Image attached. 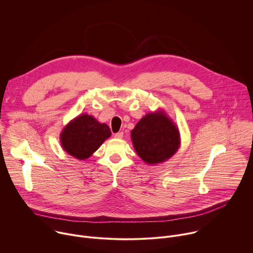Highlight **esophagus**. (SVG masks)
Here are the masks:
<instances>
[{"label": "esophagus", "mask_w": 253, "mask_h": 253, "mask_svg": "<svg viewBox=\"0 0 253 253\" xmlns=\"http://www.w3.org/2000/svg\"><path fill=\"white\" fill-rule=\"evenodd\" d=\"M114 137H115V138H118V139H122V138H123V132L115 133V134H114Z\"/></svg>", "instance_id": "esophagus-1"}]
</instances>
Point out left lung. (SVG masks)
I'll use <instances>...</instances> for the list:
<instances>
[{"label":"left lung","instance_id":"8db88e82","mask_svg":"<svg viewBox=\"0 0 253 253\" xmlns=\"http://www.w3.org/2000/svg\"><path fill=\"white\" fill-rule=\"evenodd\" d=\"M135 151L147 164H158L173 156L179 148L176 125L162 111L144 116L131 131Z\"/></svg>","mask_w":253,"mask_h":253}]
</instances>
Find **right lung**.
<instances>
[{
	"label": "right lung",
	"instance_id": "obj_1",
	"mask_svg": "<svg viewBox=\"0 0 253 253\" xmlns=\"http://www.w3.org/2000/svg\"><path fill=\"white\" fill-rule=\"evenodd\" d=\"M111 136L110 128L93 116L83 114L72 120L61 132L63 149L79 160L89 158Z\"/></svg>",
	"mask_w": 253,
	"mask_h": 253
}]
</instances>
